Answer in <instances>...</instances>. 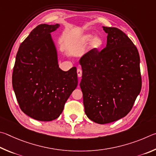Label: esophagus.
<instances>
[{
  "label": "esophagus",
  "mask_w": 156,
  "mask_h": 156,
  "mask_svg": "<svg viewBox=\"0 0 156 156\" xmlns=\"http://www.w3.org/2000/svg\"><path fill=\"white\" fill-rule=\"evenodd\" d=\"M76 73H77V75L79 77H81L82 76V70H81L80 68H78L77 70H76Z\"/></svg>",
  "instance_id": "esophagus-1"
}]
</instances>
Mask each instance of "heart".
<instances>
[{"label": "heart", "instance_id": "obj_1", "mask_svg": "<svg viewBox=\"0 0 156 156\" xmlns=\"http://www.w3.org/2000/svg\"><path fill=\"white\" fill-rule=\"evenodd\" d=\"M90 41H91L90 46L92 49L100 48L103 44V40L101 37L99 36H95L93 37V35L92 34H87L83 35L81 38L80 42L84 44L89 42Z\"/></svg>", "mask_w": 156, "mask_h": 156}]
</instances>
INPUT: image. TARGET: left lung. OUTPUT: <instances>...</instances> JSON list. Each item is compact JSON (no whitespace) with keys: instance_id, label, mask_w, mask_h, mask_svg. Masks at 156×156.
Returning <instances> with one entry per match:
<instances>
[{"instance_id":"8db88e82","label":"left lung","mask_w":156,"mask_h":156,"mask_svg":"<svg viewBox=\"0 0 156 156\" xmlns=\"http://www.w3.org/2000/svg\"><path fill=\"white\" fill-rule=\"evenodd\" d=\"M103 29L108 34L105 47L101 51L92 49L80 60L85 113L99 124L126 116L142 87L137 48L119 29Z\"/></svg>"}]
</instances>
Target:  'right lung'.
Wrapping results in <instances>:
<instances>
[{"mask_svg": "<svg viewBox=\"0 0 156 156\" xmlns=\"http://www.w3.org/2000/svg\"><path fill=\"white\" fill-rule=\"evenodd\" d=\"M59 24H42L21 43L16 55L12 86L21 110L34 119L51 121L58 118L77 86L76 67L59 68L51 33Z\"/></svg>", "mask_w": 156, "mask_h": 156, "instance_id": "obj_1", "label": "right lung"}]
</instances>
